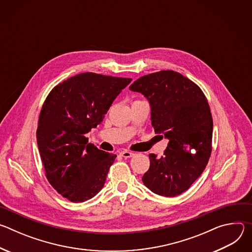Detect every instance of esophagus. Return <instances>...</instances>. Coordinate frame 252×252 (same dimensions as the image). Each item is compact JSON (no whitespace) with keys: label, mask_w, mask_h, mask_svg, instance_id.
<instances>
[{"label":"esophagus","mask_w":252,"mask_h":252,"mask_svg":"<svg viewBox=\"0 0 252 252\" xmlns=\"http://www.w3.org/2000/svg\"><path fill=\"white\" fill-rule=\"evenodd\" d=\"M120 155H121L123 158H131L134 154H132L131 152H128V151H123V152L120 153Z\"/></svg>","instance_id":"34e87169"}]
</instances>
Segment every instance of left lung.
Segmentation results:
<instances>
[{"instance_id":"1","label":"left lung","mask_w":252,"mask_h":252,"mask_svg":"<svg viewBox=\"0 0 252 252\" xmlns=\"http://www.w3.org/2000/svg\"><path fill=\"white\" fill-rule=\"evenodd\" d=\"M129 90L148 98L156 133L168 139L161 158L149 156L151 165L142 183L162 196L185 192L200 176L211 155L213 123L204 94L173 70L143 76Z\"/></svg>"}]
</instances>
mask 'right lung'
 <instances>
[{"instance_id":"add662e5","label":"right lung","mask_w":252,"mask_h":252,"mask_svg":"<svg viewBox=\"0 0 252 252\" xmlns=\"http://www.w3.org/2000/svg\"><path fill=\"white\" fill-rule=\"evenodd\" d=\"M131 79L84 73L56 86L39 118L37 142L51 186L71 202L103 188L117 156L98 150L86 133L99 125Z\"/></svg>"}]
</instances>
